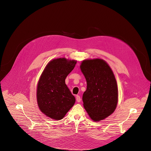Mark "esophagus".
Here are the masks:
<instances>
[{"instance_id": "obj_1", "label": "esophagus", "mask_w": 151, "mask_h": 151, "mask_svg": "<svg viewBox=\"0 0 151 151\" xmlns=\"http://www.w3.org/2000/svg\"><path fill=\"white\" fill-rule=\"evenodd\" d=\"M76 101H77L78 102H80L81 100V97H80L79 96H76Z\"/></svg>"}]
</instances>
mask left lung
I'll list each match as a JSON object with an SVG mask.
<instances>
[{
	"mask_svg": "<svg viewBox=\"0 0 151 151\" xmlns=\"http://www.w3.org/2000/svg\"><path fill=\"white\" fill-rule=\"evenodd\" d=\"M87 87L82 96L83 107L94 121L111 115L118 103L117 83L114 73L101 59L83 60L80 66Z\"/></svg>",
	"mask_w": 151,
	"mask_h": 151,
	"instance_id": "obj_1",
	"label": "left lung"
}]
</instances>
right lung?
I'll return each mask as SVG.
<instances>
[{
	"mask_svg": "<svg viewBox=\"0 0 151 151\" xmlns=\"http://www.w3.org/2000/svg\"><path fill=\"white\" fill-rule=\"evenodd\" d=\"M76 61L60 58L51 61L42 73L37 88V101L42 112L60 120L75 103V98L65 83Z\"/></svg>",
	"mask_w": 151,
	"mask_h": 151,
	"instance_id": "1",
	"label": "right lung"
}]
</instances>
